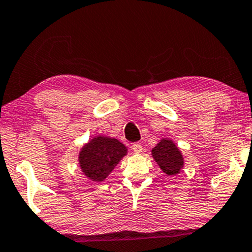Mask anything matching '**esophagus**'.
<instances>
[{
    "mask_svg": "<svg viewBox=\"0 0 252 252\" xmlns=\"http://www.w3.org/2000/svg\"><path fill=\"white\" fill-rule=\"evenodd\" d=\"M132 150L136 154L141 153V152H142V145L140 144V142H134V144L132 145Z\"/></svg>",
    "mask_w": 252,
    "mask_h": 252,
    "instance_id": "esophagus-1",
    "label": "esophagus"
}]
</instances>
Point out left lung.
Masks as SVG:
<instances>
[{
    "instance_id": "8db88e82",
    "label": "left lung",
    "mask_w": 252,
    "mask_h": 252,
    "mask_svg": "<svg viewBox=\"0 0 252 252\" xmlns=\"http://www.w3.org/2000/svg\"><path fill=\"white\" fill-rule=\"evenodd\" d=\"M155 162L159 164L163 173L175 175L183 167V157L176 145L169 139H162L152 150Z\"/></svg>"
}]
</instances>
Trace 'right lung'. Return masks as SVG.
Segmentation results:
<instances>
[{
	"mask_svg": "<svg viewBox=\"0 0 252 252\" xmlns=\"http://www.w3.org/2000/svg\"><path fill=\"white\" fill-rule=\"evenodd\" d=\"M127 148L117 139L97 136L84 145L79 153L82 172L92 181L101 182L125 157Z\"/></svg>",
	"mask_w": 252,
	"mask_h": 252,
	"instance_id": "add662e5",
	"label": "right lung"
}]
</instances>
